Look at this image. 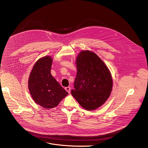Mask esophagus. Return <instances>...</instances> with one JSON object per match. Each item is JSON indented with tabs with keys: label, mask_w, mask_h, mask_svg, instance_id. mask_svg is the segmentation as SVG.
<instances>
[{
	"label": "esophagus",
	"mask_w": 148,
	"mask_h": 148,
	"mask_svg": "<svg viewBox=\"0 0 148 148\" xmlns=\"http://www.w3.org/2000/svg\"><path fill=\"white\" fill-rule=\"evenodd\" d=\"M65 89H66V90L69 93H70V90H71V88L70 87V86H68V87H66V88H65Z\"/></svg>",
	"instance_id": "esophagus-1"
}]
</instances>
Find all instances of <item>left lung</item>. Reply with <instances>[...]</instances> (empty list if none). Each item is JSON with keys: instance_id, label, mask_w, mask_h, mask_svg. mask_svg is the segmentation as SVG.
<instances>
[{"instance_id": "8db88e82", "label": "left lung", "mask_w": 148, "mask_h": 148, "mask_svg": "<svg viewBox=\"0 0 148 148\" xmlns=\"http://www.w3.org/2000/svg\"><path fill=\"white\" fill-rule=\"evenodd\" d=\"M77 75L72 96L85 109L95 110L108 99L112 89L111 73L94 52L82 51L76 59Z\"/></svg>"}]
</instances>
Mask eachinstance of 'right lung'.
<instances>
[{
	"label": "right lung",
	"instance_id": "1",
	"mask_svg": "<svg viewBox=\"0 0 148 148\" xmlns=\"http://www.w3.org/2000/svg\"><path fill=\"white\" fill-rule=\"evenodd\" d=\"M52 59L45 56L33 66L28 80V88L34 102L44 108L56 107L68 92L51 74Z\"/></svg>",
	"mask_w": 148,
	"mask_h": 148
}]
</instances>
